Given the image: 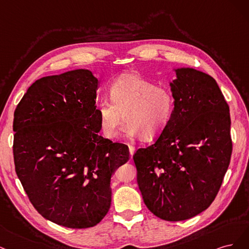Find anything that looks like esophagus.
I'll use <instances>...</instances> for the list:
<instances>
[{
	"mask_svg": "<svg viewBox=\"0 0 249 249\" xmlns=\"http://www.w3.org/2000/svg\"><path fill=\"white\" fill-rule=\"evenodd\" d=\"M135 150H136V148H135L134 146H131V145H129V153H130L131 157H132V155L134 154V152H135Z\"/></svg>",
	"mask_w": 249,
	"mask_h": 249,
	"instance_id": "obj_1",
	"label": "esophagus"
}]
</instances>
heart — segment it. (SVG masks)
<instances>
[{"instance_id":"1","label":"heart","mask_w":249,"mask_h":249,"mask_svg":"<svg viewBox=\"0 0 249 249\" xmlns=\"http://www.w3.org/2000/svg\"><path fill=\"white\" fill-rule=\"evenodd\" d=\"M110 99L103 98L96 107L101 131L115 139L124 120L127 136L156 139L163 132L174 110V95L166 87L135 73L119 76L109 87Z\"/></svg>"}]
</instances>
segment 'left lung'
<instances>
[{"mask_svg":"<svg viewBox=\"0 0 249 249\" xmlns=\"http://www.w3.org/2000/svg\"><path fill=\"white\" fill-rule=\"evenodd\" d=\"M175 71L170 122L133 155L143 203L167 221L189 219L212 204L232 150L230 107L215 79L194 68Z\"/></svg>","mask_w":249,"mask_h":249,"instance_id":"1","label":"left lung"}]
</instances>
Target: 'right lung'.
Returning a JSON list of instances; mask_svg holds the SVG:
<instances>
[{
  "label": "right lung",
  "mask_w": 249,
  "mask_h": 249,
  "mask_svg": "<svg viewBox=\"0 0 249 249\" xmlns=\"http://www.w3.org/2000/svg\"><path fill=\"white\" fill-rule=\"evenodd\" d=\"M98 79L76 69L32 85L13 120L15 172L39 214L62 227L91 228L109 210L110 178L129 159L124 143L98 134Z\"/></svg>",
  "instance_id": "add662e5"
}]
</instances>
